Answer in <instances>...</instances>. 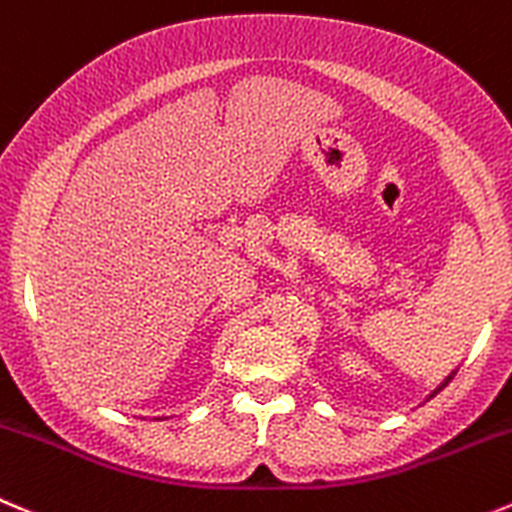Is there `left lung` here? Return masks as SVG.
<instances>
[{"label": "left lung", "mask_w": 512, "mask_h": 512, "mask_svg": "<svg viewBox=\"0 0 512 512\" xmlns=\"http://www.w3.org/2000/svg\"><path fill=\"white\" fill-rule=\"evenodd\" d=\"M452 377H455V372H452V374H447V377H445V382H440V387H435V392H432V394H430V397H435V394H437V392H442V389H445V387H447V382H450V379H452Z\"/></svg>", "instance_id": "obj_1"}]
</instances>
